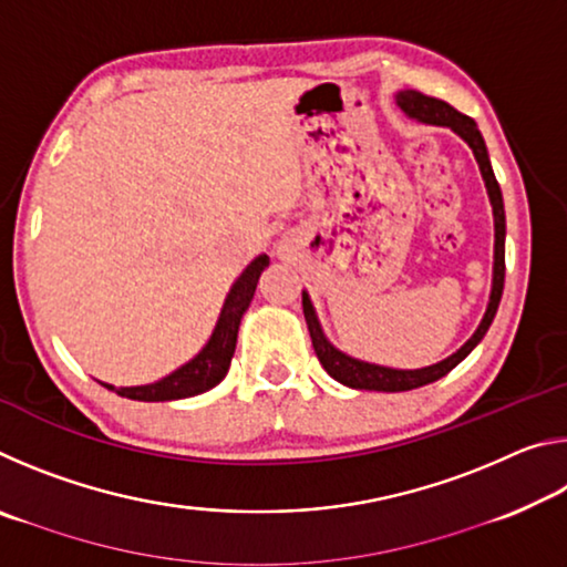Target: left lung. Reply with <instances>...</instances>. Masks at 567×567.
Returning <instances> with one entry per match:
<instances>
[{"mask_svg": "<svg viewBox=\"0 0 567 567\" xmlns=\"http://www.w3.org/2000/svg\"><path fill=\"white\" fill-rule=\"evenodd\" d=\"M398 107L408 114V117L425 122V124H437V127H450L455 134L463 137L480 165V172H483L485 187H487V197H491L493 205V217H495V265H493V292H491V302H487L485 318L477 324V330L473 332L463 348L457 352L450 354L443 362L430 364V368H420V370H392V368H382V364H372V362H362L354 360L350 354L340 352L338 348H332L330 340L324 338V332L320 328L318 315H315V307L310 302L307 292H302V312L307 320V330H310L312 338V348L318 352V360L328 375L334 378L342 385L354 388V390H378V392H405V390H415L422 385H430L440 378H445L455 364L463 362L470 352H473L475 344L485 338L487 328L493 324V318L497 312V305H501L503 297V285H505V207H503V192L501 185H497L495 172L491 165V157H487V147L483 134H480L475 120H470L467 114L457 112L455 107H450L447 102L427 97V94L415 92V90H405L398 92Z\"/></svg>", "mask_w": 567, "mask_h": 567, "instance_id": "8db88e82", "label": "left lung"}]
</instances>
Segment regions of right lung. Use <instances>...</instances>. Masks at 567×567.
I'll return each mask as SVG.
<instances>
[{"label": "right lung", "instance_id": "right-lung-1", "mask_svg": "<svg viewBox=\"0 0 567 567\" xmlns=\"http://www.w3.org/2000/svg\"><path fill=\"white\" fill-rule=\"evenodd\" d=\"M267 265H270V257L260 255L245 267V272L237 277V282L227 295L223 312H219V320L213 330V338L207 340L205 348L199 350L187 364H182L179 370H175L167 378L150 382V385L114 388V385H107V382H102V385L107 390H114L122 398L140 400V402L182 400V398L199 395V392H207L215 385H219L223 378L227 375L229 362H233L239 320H243L245 310L249 307V302H252L257 280H260V275Z\"/></svg>", "mask_w": 567, "mask_h": 567}]
</instances>
